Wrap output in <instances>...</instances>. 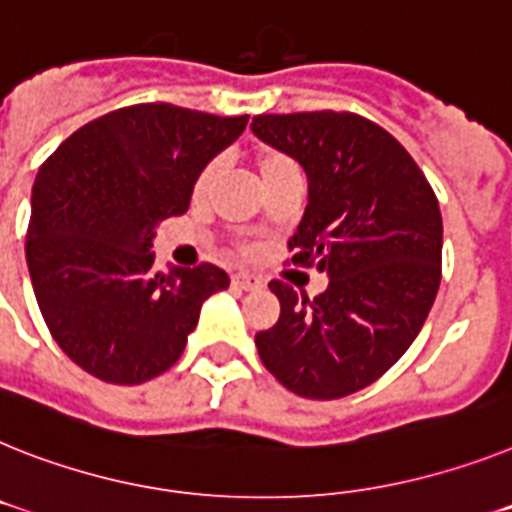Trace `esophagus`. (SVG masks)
<instances>
[{
	"label": "esophagus",
	"instance_id": "obj_1",
	"mask_svg": "<svg viewBox=\"0 0 512 512\" xmlns=\"http://www.w3.org/2000/svg\"><path fill=\"white\" fill-rule=\"evenodd\" d=\"M231 283H234L236 289H242V291H252L263 286V281H260L257 276H252V273H234V276H231Z\"/></svg>",
	"mask_w": 512,
	"mask_h": 512
}]
</instances>
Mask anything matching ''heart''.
Instances as JSON below:
<instances>
[{
  "label": "heart",
  "instance_id": "1",
  "mask_svg": "<svg viewBox=\"0 0 512 512\" xmlns=\"http://www.w3.org/2000/svg\"><path fill=\"white\" fill-rule=\"evenodd\" d=\"M255 166H257V171H260V179H263V182H268V179H273V176L283 174V171L296 169L294 158H289L286 153H281V150H273V148L257 150ZM218 174H221V161H218V158H213V161L205 163L195 179V197H203L205 192L213 187V182L218 179Z\"/></svg>",
  "mask_w": 512,
  "mask_h": 512
}]
</instances>
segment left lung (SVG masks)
<instances>
[{
    "label": "left lung",
    "instance_id": "obj_1",
    "mask_svg": "<svg viewBox=\"0 0 512 512\" xmlns=\"http://www.w3.org/2000/svg\"><path fill=\"white\" fill-rule=\"evenodd\" d=\"M252 132L302 163L309 197L291 263L330 278L315 299L270 281L281 317L255 336L257 354L291 393L343 398L419 336L440 289V205L409 150L359 114H260Z\"/></svg>",
    "mask_w": 512,
    "mask_h": 512
}]
</instances>
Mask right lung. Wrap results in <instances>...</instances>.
<instances>
[{
    "instance_id": "add662e5",
    "label": "right lung",
    "mask_w": 512,
    "mask_h": 512,
    "mask_svg": "<svg viewBox=\"0 0 512 512\" xmlns=\"http://www.w3.org/2000/svg\"><path fill=\"white\" fill-rule=\"evenodd\" d=\"M247 117L137 103L72 132L38 169L25 260L46 328L88 375L140 385L176 364L226 270L203 263L158 273L150 252L163 218L190 208L205 163Z\"/></svg>"
}]
</instances>
